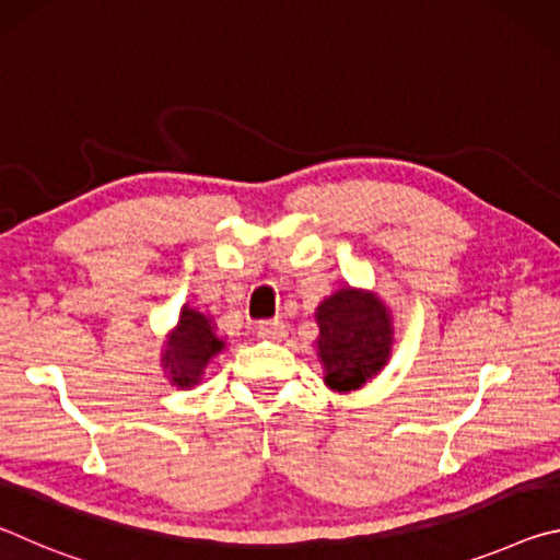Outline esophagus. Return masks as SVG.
Returning a JSON list of instances; mask_svg holds the SVG:
<instances>
[{"label": "esophagus", "mask_w": 560, "mask_h": 560, "mask_svg": "<svg viewBox=\"0 0 560 560\" xmlns=\"http://www.w3.org/2000/svg\"><path fill=\"white\" fill-rule=\"evenodd\" d=\"M257 336L264 340H281L287 336V326H283L281 320H261L257 326Z\"/></svg>", "instance_id": "esophagus-1"}]
</instances>
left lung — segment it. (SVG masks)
I'll return each instance as SVG.
<instances>
[{
    "label": "left lung",
    "mask_w": 560,
    "mask_h": 560,
    "mask_svg": "<svg viewBox=\"0 0 560 560\" xmlns=\"http://www.w3.org/2000/svg\"><path fill=\"white\" fill-rule=\"evenodd\" d=\"M316 318L320 328L318 355L330 387H360L385 365L393 343L390 318L371 293L340 289L320 303Z\"/></svg>",
    "instance_id": "8db88e82"
}]
</instances>
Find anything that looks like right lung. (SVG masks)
<instances>
[{"instance_id": "right-lung-1", "label": "right lung", "mask_w": 560, "mask_h": 560, "mask_svg": "<svg viewBox=\"0 0 560 560\" xmlns=\"http://www.w3.org/2000/svg\"><path fill=\"white\" fill-rule=\"evenodd\" d=\"M224 348V340L214 336L210 318L200 311L187 308L179 316L175 336L170 338V350L165 353L170 375L179 387H189L200 381L205 365L210 363Z\"/></svg>"}]
</instances>
